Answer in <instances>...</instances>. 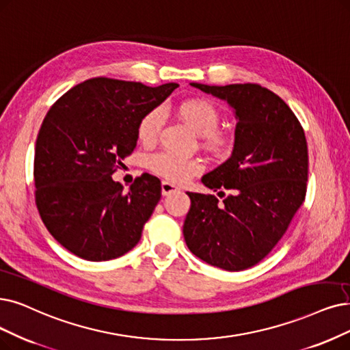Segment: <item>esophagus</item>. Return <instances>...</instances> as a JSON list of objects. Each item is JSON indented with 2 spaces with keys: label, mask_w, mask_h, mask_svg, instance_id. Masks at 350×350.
<instances>
[{
  "label": "esophagus",
  "mask_w": 350,
  "mask_h": 350,
  "mask_svg": "<svg viewBox=\"0 0 350 350\" xmlns=\"http://www.w3.org/2000/svg\"><path fill=\"white\" fill-rule=\"evenodd\" d=\"M161 188H162V195H163V197H166V195H171V193H174V192H176V191L179 189V188L175 187L174 184L167 183V180H163Z\"/></svg>",
  "instance_id": "esophagus-1"
}]
</instances>
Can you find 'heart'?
<instances>
[{"instance_id":"b5f03b06","label":"heart","mask_w":350,"mask_h":350,"mask_svg":"<svg viewBox=\"0 0 350 350\" xmlns=\"http://www.w3.org/2000/svg\"><path fill=\"white\" fill-rule=\"evenodd\" d=\"M178 115L200 135H204V144L215 152H224L228 148V135L217 129L219 111L217 106L206 99H187L176 107ZM163 124V113L159 107H153L139 119L136 133L137 139L145 145H150L158 139ZM149 170L157 175L175 184L187 183L192 176L204 171V163L198 158H185L172 152L153 153L148 159Z\"/></svg>"}]
</instances>
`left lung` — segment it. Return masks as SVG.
<instances>
[{"instance_id":"8db88e82","label":"left lung","mask_w":350,"mask_h":350,"mask_svg":"<svg viewBox=\"0 0 350 350\" xmlns=\"http://www.w3.org/2000/svg\"><path fill=\"white\" fill-rule=\"evenodd\" d=\"M227 100L239 122L232 155L202 176L215 195L188 192L184 239L193 256L214 267L241 271L267 257L304 202L309 155L304 131L280 96L257 83L206 86Z\"/></svg>"}]
</instances>
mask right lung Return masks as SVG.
<instances>
[{"mask_svg":"<svg viewBox=\"0 0 350 350\" xmlns=\"http://www.w3.org/2000/svg\"><path fill=\"white\" fill-rule=\"evenodd\" d=\"M176 88L94 77L47 111L36 142L34 198L46 228L70 253L107 261L141 240L161 200V180L142 174L124 192L111 175L132 155L139 119Z\"/></svg>","mask_w":350,"mask_h":350,"instance_id":"1","label":"right lung"}]
</instances>
